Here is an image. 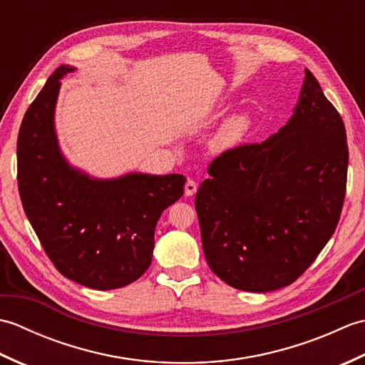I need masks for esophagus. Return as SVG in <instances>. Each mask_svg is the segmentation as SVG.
Returning a JSON list of instances; mask_svg holds the SVG:
<instances>
[{"label":"esophagus","mask_w":365,"mask_h":365,"mask_svg":"<svg viewBox=\"0 0 365 365\" xmlns=\"http://www.w3.org/2000/svg\"><path fill=\"white\" fill-rule=\"evenodd\" d=\"M196 191H197V183L195 180H191V178H188L187 183H185V196L196 195Z\"/></svg>","instance_id":"obj_1"}]
</instances>
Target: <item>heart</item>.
Masks as SVG:
<instances>
[{
  "instance_id": "obj_1",
  "label": "heart",
  "mask_w": 365,
  "mask_h": 365,
  "mask_svg": "<svg viewBox=\"0 0 365 365\" xmlns=\"http://www.w3.org/2000/svg\"><path fill=\"white\" fill-rule=\"evenodd\" d=\"M252 125V115L247 111H235L224 119L208 138V149L213 153H224L243 141Z\"/></svg>"
}]
</instances>
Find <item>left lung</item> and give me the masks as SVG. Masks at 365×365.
Listing matches in <instances>:
<instances>
[{
  "mask_svg": "<svg viewBox=\"0 0 365 365\" xmlns=\"http://www.w3.org/2000/svg\"><path fill=\"white\" fill-rule=\"evenodd\" d=\"M346 169L344 120L306 71L293 114L276 133L208 166L195 200L208 267L245 292L297 281L334 234Z\"/></svg>",
  "mask_w": 365,
  "mask_h": 365,
  "instance_id": "1",
  "label": "left lung"
}]
</instances>
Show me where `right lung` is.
<instances>
[{"label": "right lung", "instance_id": "1", "mask_svg": "<svg viewBox=\"0 0 365 365\" xmlns=\"http://www.w3.org/2000/svg\"><path fill=\"white\" fill-rule=\"evenodd\" d=\"M61 66L23 118L17 141L23 208L54 267L94 290L120 289L152 262L161 213L183 195L180 174L127 173L98 178L71 165L54 125L61 80L75 72Z\"/></svg>", "mask_w": 365, "mask_h": 365}]
</instances>
